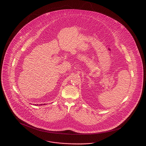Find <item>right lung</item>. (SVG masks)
<instances>
[{
    "mask_svg": "<svg viewBox=\"0 0 146 146\" xmlns=\"http://www.w3.org/2000/svg\"><path fill=\"white\" fill-rule=\"evenodd\" d=\"M35 105H36V104H35ZM37 106H38V104H37Z\"/></svg>",
    "mask_w": 146,
    "mask_h": 146,
    "instance_id": "right-lung-1",
    "label": "right lung"
}]
</instances>
